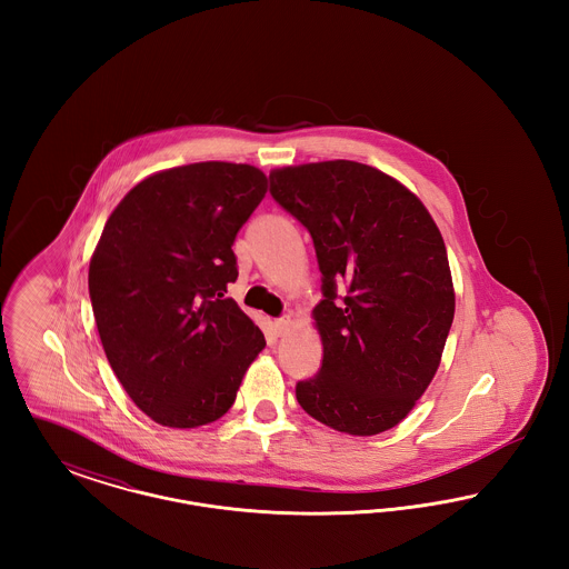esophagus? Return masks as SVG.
Here are the masks:
<instances>
[{
  "instance_id": "esophagus-1",
  "label": "esophagus",
  "mask_w": 569,
  "mask_h": 569,
  "mask_svg": "<svg viewBox=\"0 0 569 569\" xmlns=\"http://www.w3.org/2000/svg\"><path fill=\"white\" fill-rule=\"evenodd\" d=\"M290 328H292V320H290V318H281V320H277V322H274V332H277L279 337L288 335V332H290Z\"/></svg>"
}]
</instances>
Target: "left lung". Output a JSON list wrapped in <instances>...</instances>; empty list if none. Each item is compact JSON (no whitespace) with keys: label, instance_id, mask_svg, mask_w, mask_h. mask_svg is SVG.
Segmentation results:
<instances>
[{"label":"left lung","instance_id":"8db88e82","mask_svg":"<svg viewBox=\"0 0 569 569\" xmlns=\"http://www.w3.org/2000/svg\"><path fill=\"white\" fill-rule=\"evenodd\" d=\"M269 179L309 230L322 272L313 326L325 356L298 381V403L339 433H383L433 381L455 320L441 232L413 191L367 163L283 166Z\"/></svg>","mask_w":569,"mask_h":569}]
</instances>
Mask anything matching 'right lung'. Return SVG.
Segmentation results:
<instances>
[{
  "mask_svg": "<svg viewBox=\"0 0 569 569\" xmlns=\"http://www.w3.org/2000/svg\"><path fill=\"white\" fill-rule=\"evenodd\" d=\"M269 190L249 163L198 162L138 181L107 219L89 262L102 348L153 422L196 429L237 399L264 335L232 298V244Z\"/></svg>",
  "mask_w": 569,
  "mask_h": 569,
  "instance_id": "obj_1",
  "label": "right lung"
}]
</instances>
